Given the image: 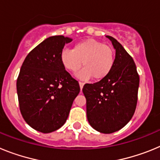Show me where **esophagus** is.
<instances>
[{"label": "esophagus", "mask_w": 160, "mask_h": 160, "mask_svg": "<svg viewBox=\"0 0 160 160\" xmlns=\"http://www.w3.org/2000/svg\"><path fill=\"white\" fill-rule=\"evenodd\" d=\"M79 86H80V89H81V90H82L83 86H84V83L82 82H79Z\"/></svg>", "instance_id": "obj_1"}]
</instances>
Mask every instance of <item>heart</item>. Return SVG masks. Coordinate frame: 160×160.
<instances>
[{
	"instance_id": "heart-1",
	"label": "heart",
	"mask_w": 160,
	"mask_h": 160,
	"mask_svg": "<svg viewBox=\"0 0 160 160\" xmlns=\"http://www.w3.org/2000/svg\"><path fill=\"white\" fill-rule=\"evenodd\" d=\"M65 70L75 73L83 66L78 74L82 79L93 78L101 81L109 75L114 64V52L111 46L93 38H88L73 45L71 50H64L60 55Z\"/></svg>"
}]
</instances>
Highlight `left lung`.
Listing matches in <instances>:
<instances>
[{
	"mask_svg": "<svg viewBox=\"0 0 160 160\" xmlns=\"http://www.w3.org/2000/svg\"><path fill=\"white\" fill-rule=\"evenodd\" d=\"M115 49L114 64L109 75L94 84H85L87 115L96 131L111 134L128 123L135 111L139 76L131 55L116 39L107 36Z\"/></svg>",
	"mask_w": 160,
	"mask_h": 160,
	"instance_id": "1",
	"label": "left lung"
}]
</instances>
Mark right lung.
I'll list each match as a JSON object with an SVG mask.
<instances>
[{"mask_svg": "<svg viewBox=\"0 0 160 160\" xmlns=\"http://www.w3.org/2000/svg\"><path fill=\"white\" fill-rule=\"evenodd\" d=\"M64 36L46 38L32 49L22 64L17 80L20 111L25 121L36 131L50 133L62 127L80 91L60 60Z\"/></svg>", "mask_w": 160, "mask_h": 160, "instance_id": "1", "label": "right lung"}]
</instances>
